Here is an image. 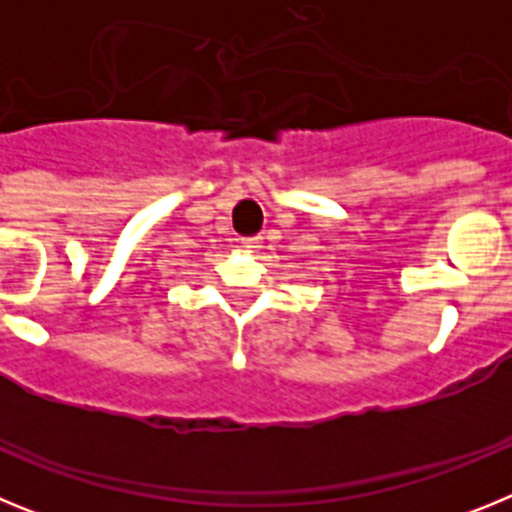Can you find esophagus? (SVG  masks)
Listing matches in <instances>:
<instances>
[{
  "label": "esophagus",
  "mask_w": 512,
  "mask_h": 512,
  "mask_svg": "<svg viewBox=\"0 0 512 512\" xmlns=\"http://www.w3.org/2000/svg\"><path fill=\"white\" fill-rule=\"evenodd\" d=\"M261 243H264L261 235H248V238H241V246L246 248V251H256V248H261Z\"/></svg>",
  "instance_id": "obj_1"
}]
</instances>
